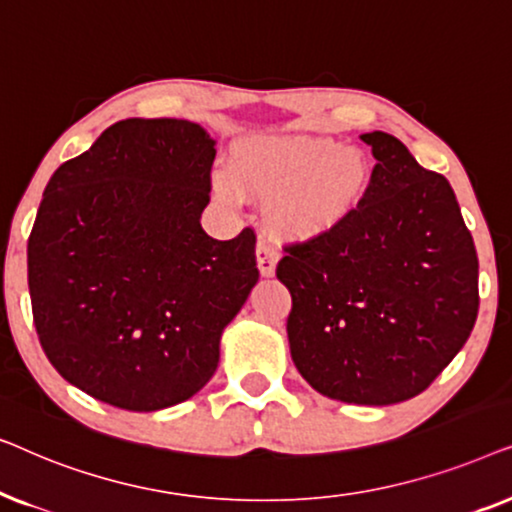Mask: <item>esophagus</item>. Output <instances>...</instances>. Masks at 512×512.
I'll return each mask as SVG.
<instances>
[{"instance_id": "1", "label": "esophagus", "mask_w": 512, "mask_h": 512, "mask_svg": "<svg viewBox=\"0 0 512 512\" xmlns=\"http://www.w3.org/2000/svg\"><path fill=\"white\" fill-rule=\"evenodd\" d=\"M256 258H258V270H261L263 277H272L275 275L277 261H279V251L272 247V244L261 237L256 247Z\"/></svg>"}]
</instances>
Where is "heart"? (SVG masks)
Returning <instances> with one entry per match:
<instances>
[{
	"label": "heart",
	"mask_w": 512,
	"mask_h": 512,
	"mask_svg": "<svg viewBox=\"0 0 512 512\" xmlns=\"http://www.w3.org/2000/svg\"><path fill=\"white\" fill-rule=\"evenodd\" d=\"M233 174L216 172L221 202L240 207L244 195L272 203V221L284 235L310 240L333 230L359 205L368 186L361 151L312 135H261L233 146Z\"/></svg>",
	"instance_id": "1"
}]
</instances>
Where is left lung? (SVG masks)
I'll use <instances>...</instances> for the list:
<instances>
[{"mask_svg": "<svg viewBox=\"0 0 512 512\" xmlns=\"http://www.w3.org/2000/svg\"><path fill=\"white\" fill-rule=\"evenodd\" d=\"M377 165L352 212L326 235L286 244L291 359L319 394L391 405L443 373L478 317V254L443 174L401 139L361 135Z\"/></svg>", "mask_w": 512, "mask_h": 512, "instance_id": "left-lung-1", "label": "left lung"}]
</instances>
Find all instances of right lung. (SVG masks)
Masks as SVG:
<instances>
[{"label":"right lung","mask_w":512,"mask_h":512,"mask_svg":"<svg viewBox=\"0 0 512 512\" xmlns=\"http://www.w3.org/2000/svg\"><path fill=\"white\" fill-rule=\"evenodd\" d=\"M214 156L198 123L125 118L48 181L27 242L34 326L97 401L170 408L219 366L258 268L254 230L219 242L200 226Z\"/></svg>","instance_id":"add662e5"}]
</instances>
